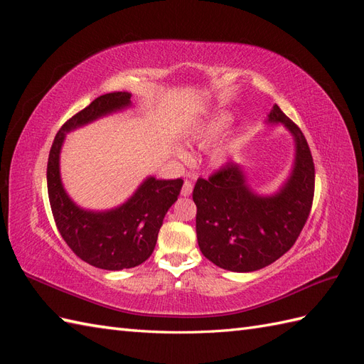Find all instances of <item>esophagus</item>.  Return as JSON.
Here are the masks:
<instances>
[{
	"instance_id": "1",
	"label": "esophagus",
	"mask_w": 364,
	"mask_h": 364,
	"mask_svg": "<svg viewBox=\"0 0 364 364\" xmlns=\"http://www.w3.org/2000/svg\"><path fill=\"white\" fill-rule=\"evenodd\" d=\"M191 193H193V183H191L190 181H185V182H183V186H182L181 194H182L183 197H188V196H191Z\"/></svg>"
}]
</instances>
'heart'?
<instances>
[{
  "label": "heart",
  "mask_w": 364,
  "mask_h": 364,
  "mask_svg": "<svg viewBox=\"0 0 364 364\" xmlns=\"http://www.w3.org/2000/svg\"><path fill=\"white\" fill-rule=\"evenodd\" d=\"M232 119L234 118L229 112H215L213 115H209L205 119H202L200 123H197L194 126V129L191 130V139L199 142V144H209V142L220 138L225 134V132L230 127V124H232ZM176 153H178V156L181 159H186V156H188L186 155V151L182 149H178ZM211 161L215 167H222V165L226 162L225 151L223 150L214 151Z\"/></svg>",
  "instance_id": "heart-1"
}]
</instances>
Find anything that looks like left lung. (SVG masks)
<instances>
[{"mask_svg":"<svg viewBox=\"0 0 364 364\" xmlns=\"http://www.w3.org/2000/svg\"><path fill=\"white\" fill-rule=\"evenodd\" d=\"M267 123L282 124L294 139V161L281 188L253 191L240 164L197 179L196 232L203 255L225 270L246 273L269 266L290 250L311 211L314 164L301 129L273 105Z\"/></svg>","mask_w":364,"mask_h":364,"instance_id":"obj_1","label":"left lung"}]
</instances>
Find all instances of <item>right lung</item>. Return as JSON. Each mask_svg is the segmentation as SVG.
Wrapping results in <instances>:
<instances>
[{"instance_id":"1","label":"right lung","mask_w":364,"mask_h":364,"mask_svg":"<svg viewBox=\"0 0 364 364\" xmlns=\"http://www.w3.org/2000/svg\"><path fill=\"white\" fill-rule=\"evenodd\" d=\"M130 92L100 95L75 114L58 132L48 156L47 185L54 222L62 238L77 257L94 267L123 270L144 262L156 246L164 217L178 200L182 179L142 182L129 199L106 211H91L77 205L60 179V150L68 132L132 106Z\"/></svg>"}]
</instances>
